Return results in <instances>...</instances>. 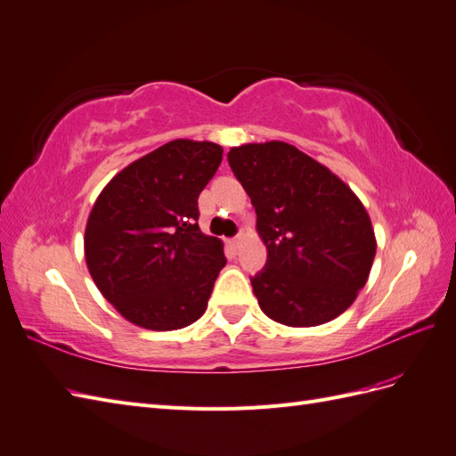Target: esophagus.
<instances>
[{"label": "esophagus", "instance_id": "1", "mask_svg": "<svg viewBox=\"0 0 456 456\" xmlns=\"http://www.w3.org/2000/svg\"><path fill=\"white\" fill-rule=\"evenodd\" d=\"M240 243H241V236H236V238H232V241H230V245H232V249H233V251H238V249H240Z\"/></svg>", "mask_w": 456, "mask_h": 456}]
</instances>
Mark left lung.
I'll list each match as a JSON object with an SVG mask.
<instances>
[{"label": "left lung", "mask_w": 456, "mask_h": 456, "mask_svg": "<svg viewBox=\"0 0 456 456\" xmlns=\"http://www.w3.org/2000/svg\"><path fill=\"white\" fill-rule=\"evenodd\" d=\"M228 163L256 213L268 249L251 276L263 313L306 328L347 311L376 255L370 216L334 172L284 142L232 147Z\"/></svg>", "instance_id": "left-lung-1"}]
</instances>
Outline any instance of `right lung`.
Listing matches in <instances>:
<instances>
[{
  "label": "right lung",
  "instance_id": "1",
  "mask_svg": "<svg viewBox=\"0 0 456 456\" xmlns=\"http://www.w3.org/2000/svg\"><path fill=\"white\" fill-rule=\"evenodd\" d=\"M223 161L211 142L175 140L110 180L86 224V263L103 297L147 330L198 320L226 265L200 230L198 200Z\"/></svg>",
  "mask_w": 456,
  "mask_h": 456
}]
</instances>
